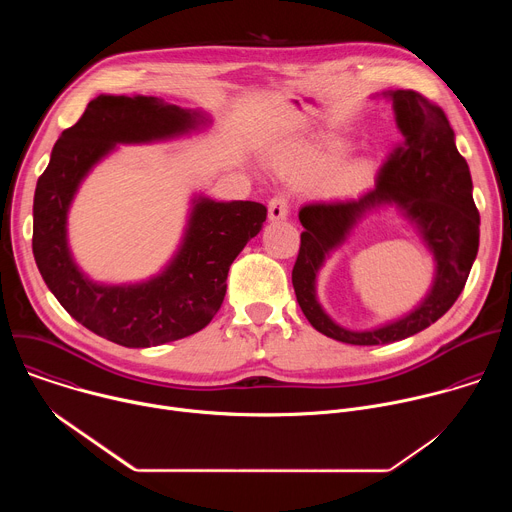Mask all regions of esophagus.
<instances>
[{"label": "esophagus", "mask_w": 512, "mask_h": 512, "mask_svg": "<svg viewBox=\"0 0 512 512\" xmlns=\"http://www.w3.org/2000/svg\"><path fill=\"white\" fill-rule=\"evenodd\" d=\"M287 200L283 196H275L269 200V206H267V216L271 223H277V221H285L287 218Z\"/></svg>", "instance_id": "34e87169"}]
</instances>
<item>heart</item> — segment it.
<instances>
[{
	"instance_id": "obj_1",
	"label": "heart",
	"mask_w": 512,
	"mask_h": 512,
	"mask_svg": "<svg viewBox=\"0 0 512 512\" xmlns=\"http://www.w3.org/2000/svg\"><path fill=\"white\" fill-rule=\"evenodd\" d=\"M352 143L342 137H296L285 139L269 150V162L281 174L302 178L318 174L342 156H346ZM379 174V160L371 154L356 156L338 166L330 178V192L334 194H354L369 188Z\"/></svg>"
}]
</instances>
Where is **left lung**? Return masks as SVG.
Here are the masks:
<instances>
[{
  "label": "left lung",
  "instance_id": "obj_1",
  "mask_svg": "<svg viewBox=\"0 0 512 512\" xmlns=\"http://www.w3.org/2000/svg\"><path fill=\"white\" fill-rule=\"evenodd\" d=\"M393 103L401 145L383 166L375 188L336 202L300 210L302 247L291 271L296 298L308 322L328 338L356 346L391 344L440 320L458 300L480 241V214L472 198V176L456 148V133L440 107L415 91L373 95ZM379 209H393L414 229L434 261L426 296L403 317L352 331L338 325L317 298V275L325 261Z\"/></svg>",
  "mask_w": 512,
  "mask_h": 512
}]
</instances>
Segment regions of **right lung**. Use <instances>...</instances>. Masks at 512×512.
Returning a JSON list of instances; mask_svg holds the SVG:
<instances>
[{"instance_id":"1","label":"right lung","mask_w":512,"mask_h":512,"mask_svg":"<svg viewBox=\"0 0 512 512\" xmlns=\"http://www.w3.org/2000/svg\"><path fill=\"white\" fill-rule=\"evenodd\" d=\"M210 125L206 111L158 97L99 95L54 143L36 184L32 251L54 298L91 332L127 348H150L202 330L221 308L231 263L263 229L267 208L259 202L194 192L174 255L141 281H95L68 245V212L79 188L119 145L174 141Z\"/></svg>"}]
</instances>
